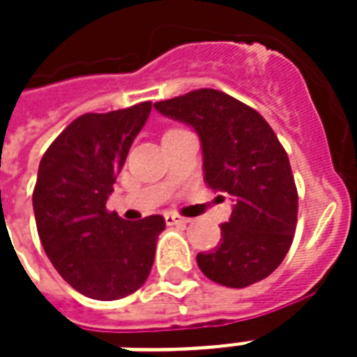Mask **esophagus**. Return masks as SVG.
<instances>
[{"instance_id": "34e87169", "label": "esophagus", "mask_w": 357, "mask_h": 357, "mask_svg": "<svg viewBox=\"0 0 357 357\" xmlns=\"http://www.w3.org/2000/svg\"><path fill=\"white\" fill-rule=\"evenodd\" d=\"M165 220H167L168 226H176V224H187L189 220L183 217H179V215H176V213H167L165 215Z\"/></svg>"}]
</instances>
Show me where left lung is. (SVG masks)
I'll return each instance as SVG.
<instances>
[{
    "mask_svg": "<svg viewBox=\"0 0 357 357\" xmlns=\"http://www.w3.org/2000/svg\"><path fill=\"white\" fill-rule=\"evenodd\" d=\"M200 135L204 181L235 200L220 243L196 263L209 280L243 289L276 271L293 244L298 192L287 151L263 116L226 92L200 89L153 103Z\"/></svg>",
    "mask_w": 357,
    "mask_h": 357,
    "instance_id": "left-lung-1",
    "label": "left lung"
}]
</instances>
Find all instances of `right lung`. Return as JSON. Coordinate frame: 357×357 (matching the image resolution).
I'll list each match as a JSON object with an SVG mask.
<instances>
[{"label": "right lung", "instance_id": "right-lung-1", "mask_svg": "<svg viewBox=\"0 0 357 357\" xmlns=\"http://www.w3.org/2000/svg\"><path fill=\"white\" fill-rule=\"evenodd\" d=\"M151 111V102L86 113L53 140L33 190L36 229L55 271L94 300H119L150 276L161 215L129 222L107 211L116 176Z\"/></svg>", "mask_w": 357, "mask_h": 357}]
</instances>
